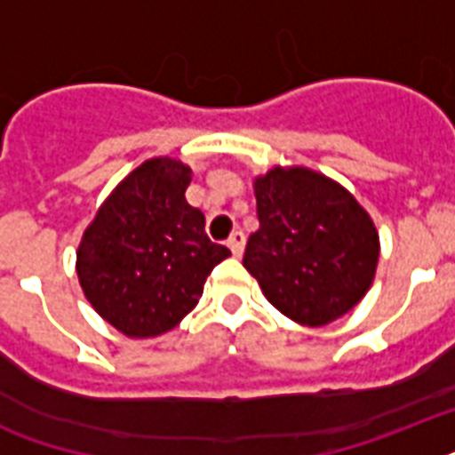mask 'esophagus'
Listing matches in <instances>:
<instances>
[{"instance_id": "obj_1", "label": "esophagus", "mask_w": 455, "mask_h": 455, "mask_svg": "<svg viewBox=\"0 0 455 455\" xmlns=\"http://www.w3.org/2000/svg\"><path fill=\"white\" fill-rule=\"evenodd\" d=\"M227 245L231 248L234 257H241L243 250H245V234H243V231H234V234L228 235Z\"/></svg>"}]
</instances>
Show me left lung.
<instances>
[{
  "instance_id": "left-lung-1",
  "label": "left lung",
  "mask_w": 455,
  "mask_h": 455,
  "mask_svg": "<svg viewBox=\"0 0 455 455\" xmlns=\"http://www.w3.org/2000/svg\"><path fill=\"white\" fill-rule=\"evenodd\" d=\"M259 228L243 267L264 298L295 323H332L366 298L380 235L371 214L335 179L291 164L252 179Z\"/></svg>"
}]
</instances>
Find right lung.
<instances>
[{
	"instance_id": "obj_1",
	"label": "right lung",
	"mask_w": 455,
	"mask_h": 455,
	"mask_svg": "<svg viewBox=\"0 0 455 455\" xmlns=\"http://www.w3.org/2000/svg\"><path fill=\"white\" fill-rule=\"evenodd\" d=\"M191 167L160 156L132 170L82 234L75 271L103 321L127 338H157L198 304L228 248L205 234V214L186 203Z\"/></svg>"
}]
</instances>
